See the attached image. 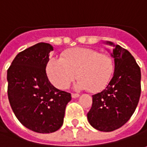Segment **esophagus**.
I'll return each instance as SVG.
<instances>
[{
    "instance_id": "obj_1",
    "label": "esophagus",
    "mask_w": 147,
    "mask_h": 147,
    "mask_svg": "<svg viewBox=\"0 0 147 147\" xmlns=\"http://www.w3.org/2000/svg\"><path fill=\"white\" fill-rule=\"evenodd\" d=\"M80 97V94H71V98H77Z\"/></svg>"
}]
</instances>
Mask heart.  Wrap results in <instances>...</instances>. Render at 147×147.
Instances as JSON below:
<instances>
[{
    "instance_id": "heart-1",
    "label": "heart",
    "mask_w": 147,
    "mask_h": 147,
    "mask_svg": "<svg viewBox=\"0 0 147 147\" xmlns=\"http://www.w3.org/2000/svg\"><path fill=\"white\" fill-rule=\"evenodd\" d=\"M45 69L49 80L58 89H67L77 76L76 89L98 92L109 83L114 63L108 54L91 49L76 48L66 50L61 58H49Z\"/></svg>"
}]
</instances>
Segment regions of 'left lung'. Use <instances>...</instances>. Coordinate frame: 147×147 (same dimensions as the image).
Instances as JSON below:
<instances>
[{"instance_id":"8db88e82","label":"left lung","mask_w":147,"mask_h":147,"mask_svg":"<svg viewBox=\"0 0 147 147\" xmlns=\"http://www.w3.org/2000/svg\"><path fill=\"white\" fill-rule=\"evenodd\" d=\"M103 43L113 47L111 56L114 58V73L105 89L93 95L87 118L94 129L111 132L123 126L137 108L141 95V70L127 49L111 41Z\"/></svg>"}]
</instances>
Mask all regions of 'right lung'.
Returning <instances> with one entry per match:
<instances>
[{
	"mask_svg": "<svg viewBox=\"0 0 147 147\" xmlns=\"http://www.w3.org/2000/svg\"><path fill=\"white\" fill-rule=\"evenodd\" d=\"M53 47L36 44L17 54L7 71L8 98L19 122L40 134L57 131L63 124L71 94L56 89L49 80L46 63Z\"/></svg>",
	"mask_w": 147,
	"mask_h": 147,
	"instance_id": "1",
	"label": "right lung"
}]
</instances>
